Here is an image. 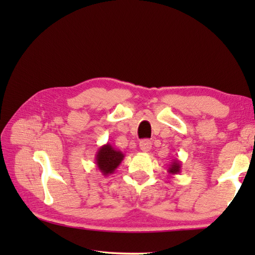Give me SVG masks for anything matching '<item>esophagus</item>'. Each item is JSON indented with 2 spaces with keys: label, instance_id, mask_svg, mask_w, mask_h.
Returning a JSON list of instances; mask_svg holds the SVG:
<instances>
[{
  "label": "esophagus",
  "instance_id": "esophagus-1",
  "mask_svg": "<svg viewBox=\"0 0 255 255\" xmlns=\"http://www.w3.org/2000/svg\"><path fill=\"white\" fill-rule=\"evenodd\" d=\"M139 147L143 152H149V150L152 149V143H150V140L148 139H144L139 143Z\"/></svg>",
  "mask_w": 255,
  "mask_h": 255
}]
</instances>
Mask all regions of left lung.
Listing matches in <instances>:
<instances>
[{
    "mask_svg": "<svg viewBox=\"0 0 255 255\" xmlns=\"http://www.w3.org/2000/svg\"><path fill=\"white\" fill-rule=\"evenodd\" d=\"M181 172V161H179L178 158H174L173 161H172L169 166H167V173L170 175H175V174H179Z\"/></svg>",
    "mask_w": 255,
    "mask_h": 255,
    "instance_id": "1",
    "label": "left lung"
}]
</instances>
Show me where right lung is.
<instances>
[{"mask_svg":"<svg viewBox=\"0 0 255 255\" xmlns=\"http://www.w3.org/2000/svg\"><path fill=\"white\" fill-rule=\"evenodd\" d=\"M124 157L125 154H123V152L114 148L109 143H107L98 149L96 154V164L102 175H109L114 173L120 165Z\"/></svg>","mask_w":255,"mask_h":255,"instance_id":"right-lung-1","label":"right lung"}]
</instances>
